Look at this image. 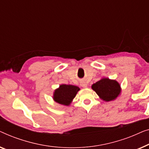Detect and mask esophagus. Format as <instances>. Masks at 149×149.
<instances>
[{"instance_id":"obj_1","label":"esophagus","mask_w":149,"mask_h":149,"mask_svg":"<svg viewBox=\"0 0 149 149\" xmlns=\"http://www.w3.org/2000/svg\"><path fill=\"white\" fill-rule=\"evenodd\" d=\"M81 86L83 87V88H87V84L86 82H81L80 84Z\"/></svg>"}]
</instances>
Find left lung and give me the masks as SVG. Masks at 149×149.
<instances>
[{"label": "left lung", "mask_w": 149, "mask_h": 149, "mask_svg": "<svg viewBox=\"0 0 149 149\" xmlns=\"http://www.w3.org/2000/svg\"><path fill=\"white\" fill-rule=\"evenodd\" d=\"M92 89L96 92L100 99L109 102L115 100L120 95L121 88L116 79L103 77L92 85Z\"/></svg>", "instance_id": "8db88e82"}]
</instances>
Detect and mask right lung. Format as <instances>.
Here are the masks:
<instances>
[{
  "mask_svg": "<svg viewBox=\"0 0 149 149\" xmlns=\"http://www.w3.org/2000/svg\"><path fill=\"white\" fill-rule=\"evenodd\" d=\"M79 88L74 85L61 84L53 93V98L56 102L65 106H69L76 96Z\"/></svg>",
  "mask_w": 149,
  "mask_h": 149,
  "instance_id": "1",
  "label": "right lung"
}]
</instances>
